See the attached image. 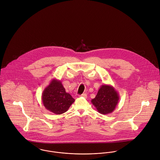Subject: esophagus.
I'll return each mask as SVG.
<instances>
[{"label": "esophagus", "instance_id": "34e87169", "mask_svg": "<svg viewBox=\"0 0 160 160\" xmlns=\"http://www.w3.org/2000/svg\"><path fill=\"white\" fill-rule=\"evenodd\" d=\"M80 97H83V98H86L87 97V95L86 94V93H83V94H82L81 95H80Z\"/></svg>", "mask_w": 160, "mask_h": 160}]
</instances>
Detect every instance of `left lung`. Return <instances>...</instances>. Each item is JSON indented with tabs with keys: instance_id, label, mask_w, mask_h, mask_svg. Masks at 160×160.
I'll use <instances>...</instances> for the list:
<instances>
[{
	"instance_id": "8db88e82",
	"label": "left lung",
	"mask_w": 160,
	"mask_h": 160,
	"mask_svg": "<svg viewBox=\"0 0 160 160\" xmlns=\"http://www.w3.org/2000/svg\"><path fill=\"white\" fill-rule=\"evenodd\" d=\"M120 96L115 88L110 85H102L95 98L91 102L97 111L103 115L112 113L119 103Z\"/></svg>"
}]
</instances>
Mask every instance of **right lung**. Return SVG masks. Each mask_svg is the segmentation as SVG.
<instances>
[{
  "label": "right lung",
  "mask_w": 160,
  "mask_h": 160,
  "mask_svg": "<svg viewBox=\"0 0 160 160\" xmlns=\"http://www.w3.org/2000/svg\"><path fill=\"white\" fill-rule=\"evenodd\" d=\"M42 100L47 110L60 115L68 110L75 99L66 92L60 80L53 78L43 91Z\"/></svg>",
  "instance_id": "add662e5"
}]
</instances>
